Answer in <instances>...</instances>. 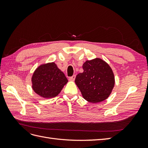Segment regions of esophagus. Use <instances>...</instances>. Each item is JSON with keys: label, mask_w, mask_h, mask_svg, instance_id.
<instances>
[{"label": "esophagus", "mask_w": 148, "mask_h": 148, "mask_svg": "<svg viewBox=\"0 0 148 148\" xmlns=\"http://www.w3.org/2000/svg\"><path fill=\"white\" fill-rule=\"evenodd\" d=\"M75 78H76V76H75V75H73L72 77H71L69 78V80H70V81L73 82V81H75Z\"/></svg>", "instance_id": "34e87169"}]
</instances>
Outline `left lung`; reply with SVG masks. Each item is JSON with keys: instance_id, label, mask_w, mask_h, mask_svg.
<instances>
[{"instance_id": "1", "label": "left lung", "mask_w": 148, "mask_h": 148, "mask_svg": "<svg viewBox=\"0 0 148 148\" xmlns=\"http://www.w3.org/2000/svg\"><path fill=\"white\" fill-rule=\"evenodd\" d=\"M83 72L78 73L75 83L85 100L97 103L106 100L115 85V77L109 65L99 58L86 60Z\"/></svg>"}]
</instances>
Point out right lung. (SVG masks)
<instances>
[{
  "mask_svg": "<svg viewBox=\"0 0 148 148\" xmlns=\"http://www.w3.org/2000/svg\"><path fill=\"white\" fill-rule=\"evenodd\" d=\"M33 91L45 99L56 97L68 79L54 62L39 65L31 78Z\"/></svg>",
  "mask_w": 148,
  "mask_h": 148,
  "instance_id": "obj_1",
  "label": "right lung"
}]
</instances>
